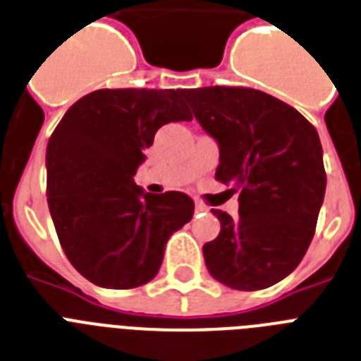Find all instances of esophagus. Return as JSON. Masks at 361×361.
I'll return each instance as SVG.
<instances>
[{
  "label": "esophagus",
  "instance_id": "obj_1",
  "mask_svg": "<svg viewBox=\"0 0 361 361\" xmlns=\"http://www.w3.org/2000/svg\"><path fill=\"white\" fill-rule=\"evenodd\" d=\"M195 209H196V213H206L207 206H204L202 202H196V204H195Z\"/></svg>",
  "mask_w": 361,
  "mask_h": 361
}]
</instances>
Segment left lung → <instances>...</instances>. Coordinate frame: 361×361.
Returning <instances> with one entry per match:
<instances>
[{
  "label": "left lung",
  "instance_id": "obj_1",
  "mask_svg": "<svg viewBox=\"0 0 361 361\" xmlns=\"http://www.w3.org/2000/svg\"><path fill=\"white\" fill-rule=\"evenodd\" d=\"M195 118L216 140L215 178L233 185L239 216L221 209V233L204 245L207 271L239 291L265 289L302 262L326 190L317 130L282 99L243 87L187 92Z\"/></svg>",
  "mask_w": 361,
  "mask_h": 361
}]
</instances>
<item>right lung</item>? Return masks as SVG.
<instances>
[{
  "instance_id": "obj_1",
  "label": "right lung",
  "mask_w": 361,
  "mask_h": 361,
  "mask_svg": "<svg viewBox=\"0 0 361 361\" xmlns=\"http://www.w3.org/2000/svg\"><path fill=\"white\" fill-rule=\"evenodd\" d=\"M185 89H102L78 99L46 150L48 206L79 274L133 289L157 274L169 237L192 219L185 192H145L133 176L161 126L192 120Z\"/></svg>"
}]
</instances>
